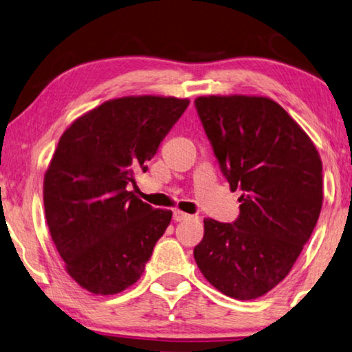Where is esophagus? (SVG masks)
<instances>
[{
    "label": "esophagus",
    "instance_id": "1",
    "mask_svg": "<svg viewBox=\"0 0 352 352\" xmlns=\"http://www.w3.org/2000/svg\"><path fill=\"white\" fill-rule=\"evenodd\" d=\"M188 217H189V214L183 213V211H180V210H174V221H175V222H182V221L188 219Z\"/></svg>",
    "mask_w": 352,
    "mask_h": 352
}]
</instances>
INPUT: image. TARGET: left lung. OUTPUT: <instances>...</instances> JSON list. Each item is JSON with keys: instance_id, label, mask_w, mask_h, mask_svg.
Wrapping results in <instances>:
<instances>
[{"instance_id": "1", "label": "left lung", "mask_w": 352, "mask_h": 352, "mask_svg": "<svg viewBox=\"0 0 352 352\" xmlns=\"http://www.w3.org/2000/svg\"><path fill=\"white\" fill-rule=\"evenodd\" d=\"M222 175L239 189L232 224L205 219L194 258L227 296H263L282 282L309 241L322 205V164L314 142L265 97L194 102Z\"/></svg>"}]
</instances>
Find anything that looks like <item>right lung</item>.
<instances>
[{
    "label": "right lung",
    "mask_w": 352,
    "mask_h": 352,
    "mask_svg": "<svg viewBox=\"0 0 352 352\" xmlns=\"http://www.w3.org/2000/svg\"><path fill=\"white\" fill-rule=\"evenodd\" d=\"M174 97L109 100L60 136L43 180L50 233L67 272L87 292L116 294L138 282L172 211L126 186L188 108Z\"/></svg>",
    "instance_id": "obj_1"
}]
</instances>
